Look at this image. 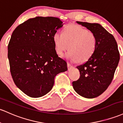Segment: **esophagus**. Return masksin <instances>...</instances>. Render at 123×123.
Returning a JSON list of instances; mask_svg holds the SVG:
<instances>
[{
    "instance_id": "34e87169",
    "label": "esophagus",
    "mask_w": 123,
    "mask_h": 123,
    "mask_svg": "<svg viewBox=\"0 0 123 123\" xmlns=\"http://www.w3.org/2000/svg\"><path fill=\"white\" fill-rule=\"evenodd\" d=\"M67 66H68V69H70V68H72V66L70 64H69V63H68V64H67Z\"/></svg>"
}]
</instances>
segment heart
<instances>
[{"instance_id": "obj_1", "label": "heart", "mask_w": 123, "mask_h": 123, "mask_svg": "<svg viewBox=\"0 0 123 123\" xmlns=\"http://www.w3.org/2000/svg\"><path fill=\"white\" fill-rule=\"evenodd\" d=\"M56 53L62 55L68 49L66 56L71 62L86 61L92 56L98 44L96 35L78 25H69L63 33L56 32L53 37ZM69 46H68V45Z\"/></svg>"}]
</instances>
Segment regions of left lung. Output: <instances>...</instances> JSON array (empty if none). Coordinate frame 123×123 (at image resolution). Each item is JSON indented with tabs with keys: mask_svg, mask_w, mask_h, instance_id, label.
I'll return each instance as SVG.
<instances>
[{
	"mask_svg": "<svg viewBox=\"0 0 123 123\" xmlns=\"http://www.w3.org/2000/svg\"><path fill=\"white\" fill-rule=\"evenodd\" d=\"M96 35L98 44L92 56L76 68L80 77L72 82L74 90L86 98H96L111 83L120 60L117 42L113 36L98 23L76 21Z\"/></svg>",
	"mask_w": 123,
	"mask_h": 123,
	"instance_id": "8db88e82",
	"label": "left lung"
}]
</instances>
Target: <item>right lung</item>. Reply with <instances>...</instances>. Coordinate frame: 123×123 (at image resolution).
Here are the masks:
<instances>
[{"label":"right lung","instance_id":"add662e5","mask_svg":"<svg viewBox=\"0 0 123 123\" xmlns=\"http://www.w3.org/2000/svg\"><path fill=\"white\" fill-rule=\"evenodd\" d=\"M57 17H36L16 28L8 44V59L14 83L31 98L48 93L57 74L68 70L56 54L53 37L62 27Z\"/></svg>","mask_w":123,"mask_h":123}]
</instances>
